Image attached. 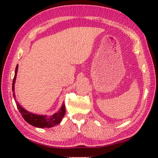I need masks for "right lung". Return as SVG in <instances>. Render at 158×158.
Instances as JSON below:
<instances>
[{"label":"right lung","mask_w":158,"mask_h":158,"mask_svg":"<svg viewBox=\"0 0 158 158\" xmlns=\"http://www.w3.org/2000/svg\"><path fill=\"white\" fill-rule=\"evenodd\" d=\"M18 69V64H17L16 67L15 74H14V77L12 82V92L14 99H16L15 93H14V84H15L16 82ZM16 103L18 111H20L23 118H24V120L27 123H29L30 125L37 128H51L58 125V124L60 123L62 118H63L66 112L65 106L64 104H63V106L60 108L59 111L54 113L50 117H47L46 115H40V114H35L30 112H28L26 109H23L17 102H16Z\"/></svg>","instance_id":"obj_1"}]
</instances>
